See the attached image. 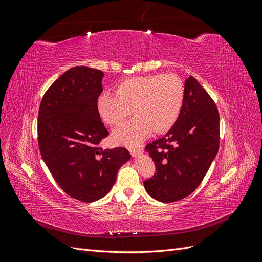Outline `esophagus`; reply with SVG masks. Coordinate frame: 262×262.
Here are the masks:
<instances>
[{"label": "esophagus", "instance_id": "esophagus-1", "mask_svg": "<svg viewBox=\"0 0 262 262\" xmlns=\"http://www.w3.org/2000/svg\"><path fill=\"white\" fill-rule=\"evenodd\" d=\"M142 152H143V147H142V146L137 147V148L130 147V153H131V155H132L133 157H138L139 155L142 154Z\"/></svg>", "mask_w": 262, "mask_h": 262}]
</instances>
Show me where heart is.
Masks as SVG:
<instances>
[{"label": "heart", "instance_id": "b5f03b06", "mask_svg": "<svg viewBox=\"0 0 262 262\" xmlns=\"http://www.w3.org/2000/svg\"><path fill=\"white\" fill-rule=\"evenodd\" d=\"M185 99V85L172 74L138 76L117 86V94L104 92L97 99L100 117L108 124L120 123L113 133L116 143L133 146L154 130L163 133L175 124Z\"/></svg>", "mask_w": 262, "mask_h": 262}]
</instances>
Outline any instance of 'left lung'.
I'll return each mask as SVG.
<instances>
[{
  "label": "left lung",
  "instance_id": "obj_1",
  "mask_svg": "<svg viewBox=\"0 0 262 262\" xmlns=\"http://www.w3.org/2000/svg\"><path fill=\"white\" fill-rule=\"evenodd\" d=\"M220 146V115L215 102L193 76L185 82V99L172 128L145 146L155 163L144 180L147 193L161 202L184 199L201 184Z\"/></svg>",
  "mask_w": 262,
  "mask_h": 262
}]
</instances>
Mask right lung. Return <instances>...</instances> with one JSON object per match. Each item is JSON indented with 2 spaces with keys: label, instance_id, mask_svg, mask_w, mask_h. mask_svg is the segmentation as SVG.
Returning a JSON list of instances; mask_svg holds the SVG:
<instances>
[{
  "label": "right lung",
  "instance_id": "1",
  "mask_svg": "<svg viewBox=\"0 0 262 262\" xmlns=\"http://www.w3.org/2000/svg\"><path fill=\"white\" fill-rule=\"evenodd\" d=\"M104 73L74 67L43 95L38 113L39 149L51 175L70 196L93 202L113 188L131 155L124 147L104 149L108 137L97 108Z\"/></svg>",
  "mask_w": 262,
  "mask_h": 262
}]
</instances>
